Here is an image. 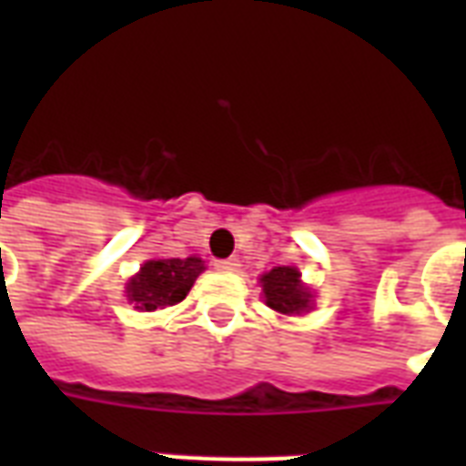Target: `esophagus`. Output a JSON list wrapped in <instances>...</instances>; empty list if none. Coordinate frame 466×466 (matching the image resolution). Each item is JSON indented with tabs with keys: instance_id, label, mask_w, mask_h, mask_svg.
I'll use <instances>...</instances> for the list:
<instances>
[{
	"instance_id": "obj_1",
	"label": "esophagus",
	"mask_w": 466,
	"mask_h": 466,
	"mask_svg": "<svg viewBox=\"0 0 466 466\" xmlns=\"http://www.w3.org/2000/svg\"><path fill=\"white\" fill-rule=\"evenodd\" d=\"M239 258H218L215 261V268L218 270H227V273H234V270H239Z\"/></svg>"
}]
</instances>
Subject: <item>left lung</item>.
<instances>
[{
  "label": "left lung",
  "mask_w": 466,
  "mask_h": 466,
  "mask_svg": "<svg viewBox=\"0 0 466 466\" xmlns=\"http://www.w3.org/2000/svg\"><path fill=\"white\" fill-rule=\"evenodd\" d=\"M266 305L280 314H299L309 307V290L299 280V270L278 266L261 278Z\"/></svg>",
  "instance_id": "1"
}]
</instances>
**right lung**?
Instances as JSON below:
<instances>
[{
    "label": "right lung",
    "instance_id": "right-lung-1",
    "mask_svg": "<svg viewBox=\"0 0 466 466\" xmlns=\"http://www.w3.org/2000/svg\"><path fill=\"white\" fill-rule=\"evenodd\" d=\"M205 270L203 261L190 258H157L147 261L140 273L127 283V299L137 309L155 311L164 307L178 305L196 283V278Z\"/></svg>",
    "mask_w": 466,
    "mask_h": 466
}]
</instances>
